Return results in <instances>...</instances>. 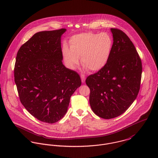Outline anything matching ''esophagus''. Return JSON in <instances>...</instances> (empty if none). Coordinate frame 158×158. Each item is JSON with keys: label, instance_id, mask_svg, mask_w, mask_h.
I'll return each mask as SVG.
<instances>
[{"label": "esophagus", "instance_id": "obj_1", "mask_svg": "<svg viewBox=\"0 0 158 158\" xmlns=\"http://www.w3.org/2000/svg\"><path fill=\"white\" fill-rule=\"evenodd\" d=\"M81 81H82V83H85V82L86 77H85V75H83V74H81Z\"/></svg>", "mask_w": 158, "mask_h": 158}]
</instances>
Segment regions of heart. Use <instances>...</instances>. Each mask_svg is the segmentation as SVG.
<instances>
[{"label":"heart","instance_id":"obj_1","mask_svg":"<svg viewBox=\"0 0 158 158\" xmlns=\"http://www.w3.org/2000/svg\"><path fill=\"white\" fill-rule=\"evenodd\" d=\"M70 48L64 44L62 53L69 68L74 69L81 63L85 69L92 72L102 70L108 62L113 48V41L107 33L86 32L72 36Z\"/></svg>","mask_w":158,"mask_h":158}]
</instances>
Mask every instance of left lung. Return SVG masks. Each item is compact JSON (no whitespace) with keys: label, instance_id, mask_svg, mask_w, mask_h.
Returning a JSON list of instances; mask_svg holds the SVG:
<instances>
[{"label":"left lung","instance_id":"1","mask_svg":"<svg viewBox=\"0 0 158 158\" xmlns=\"http://www.w3.org/2000/svg\"><path fill=\"white\" fill-rule=\"evenodd\" d=\"M113 45L106 65L88 76L89 103L98 117L110 119L125 113L140 89L142 62L135 47L122 30L111 28Z\"/></svg>","mask_w":158,"mask_h":158}]
</instances>
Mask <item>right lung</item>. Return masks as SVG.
Segmentation results:
<instances>
[{
    "label": "right lung",
    "instance_id": "right-lung-1",
    "mask_svg": "<svg viewBox=\"0 0 158 158\" xmlns=\"http://www.w3.org/2000/svg\"><path fill=\"white\" fill-rule=\"evenodd\" d=\"M66 28L35 33L18 52L14 70L20 101L38 120L48 123L67 113L81 86L80 75L63 64L61 37Z\"/></svg>",
    "mask_w": 158,
    "mask_h": 158
}]
</instances>
